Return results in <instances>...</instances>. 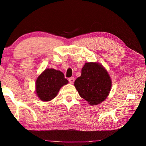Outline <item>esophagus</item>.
<instances>
[{
	"mask_svg": "<svg viewBox=\"0 0 146 146\" xmlns=\"http://www.w3.org/2000/svg\"><path fill=\"white\" fill-rule=\"evenodd\" d=\"M68 80H69V82H70L71 84H73L74 82V81H75V78H74L73 77L69 78Z\"/></svg>",
	"mask_w": 146,
	"mask_h": 146,
	"instance_id": "obj_1",
	"label": "esophagus"
}]
</instances>
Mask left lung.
I'll return each mask as SVG.
<instances>
[{
	"mask_svg": "<svg viewBox=\"0 0 146 146\" xmlns=\"http://www.w3.org/2000/svg\"><path fill=\"white\" fill-rule=\"evenodd\" d=\"M74 85L79 95L94 106L107 98L111 88V80L102 66L88 62L84 66L81 76L76 79Z\"/></svg>",
	"mask_w": 146,
	"mask_h": 146,
	"instance_id": "obj_1",
	"label": "left lung"
}]
</instances>
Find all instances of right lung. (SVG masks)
I'll return each instance as SVG.
<instances>
[{
  "label": "right lung",
  "mask_w": 146,
  "mask_h": 146,
  "mask_svg": "<svg viewBox=\"0 0 146 146\" xmlns=\"http://www.w3.org/2000/svg\"><path fill=\"white\" fill-rule=\"evenodd\" d=\"M68 83L60 71L47 69L36 79V95L41 100L49 101L56 97L62 86Z\"/></svg>",
  "instance_id": "1"
}]
</instances>
